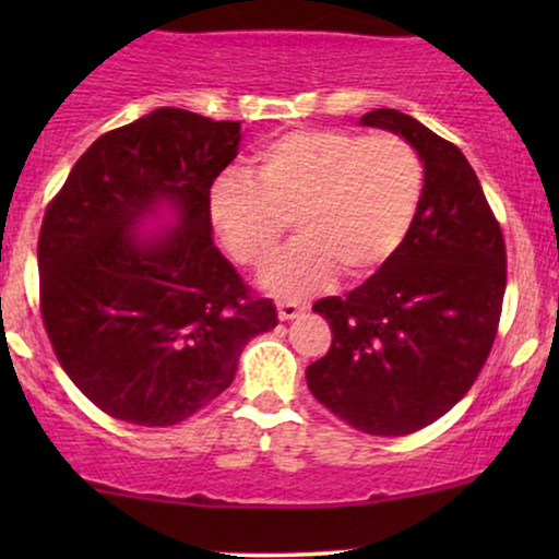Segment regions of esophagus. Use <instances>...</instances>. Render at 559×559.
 <instances>
[{
	"label": "esophagus",
	"mask_w": 559,
	"mask_h": 559,
	"mask_svg": "<svg viewBox=\"0 0 559 559\" xmlns=\"http://www.w3.org/2000/svg\"><path fill=\"white\" fill-rule=\"evenodd\" d=\"M307 307L299 305V301H278V318L281 320H294L299 316H305Z\"/></svg>",
	"instance_id": "1"
}]
</instances>
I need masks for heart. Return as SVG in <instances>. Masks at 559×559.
Segmentation results:
<instances>
[{
  "mask_svg": "<svg viewBox=\"0 0 559 559\" xmlns=\"http://www.w3.org/2000/svg\"><path fill=\"white\" fill-rule=\"evenodd\" d=\"M420 197L423 163L404 139L301 128L265 141L249 176H217L207 207L223 247L243 267L273 258L292 217L299 236L260 284L294 299L331 284L336 271L365 278L386 265L413 228Z\"/></svg>",
  "mask_w": 559,
  "mask_h": 559,
  "instance_id": "b5f03b06",
  "label": "heart"
}]
</instances>
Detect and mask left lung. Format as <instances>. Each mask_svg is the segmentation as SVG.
<instances>
[{
    "mask_svg": "<svg viewBox=\"0 0 559 559\" xmlns=\"http://www.w3.org/2000/svg\"><path fill=\"white\" fill-rule=\"evenodd\" d=\"M360 126L418 152L420 207L376 275L344 299L316 301L333 344L307 368V386L357 431L404 436L449 413L484 368L504 299V239L457 146L389 107Z\"/></svg>",
    "mask_w": 559,
    "mask_h": 559,
    "instance_id": "obj_1",
    "label": "left lung"
}]
</instances>
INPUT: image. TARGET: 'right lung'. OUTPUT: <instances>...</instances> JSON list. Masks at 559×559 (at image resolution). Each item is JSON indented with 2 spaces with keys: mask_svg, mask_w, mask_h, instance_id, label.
<instances>
[{
  "mask_svg": "<svg viewBox=\"0 0 559 559\" xmlns=\"http://www.w3.org/2000/svg\"><path fill=\"white\" fill-rule=\"evenodd\" d=\"M239 120L157 107L83 152L38 236L41 318L102 413L176 426L230 386L243 346L278 325L213 243L210 186Z\"/></svg>",
  "mask_w": 559,
  "mask_h": 559,
  "instance_id": "right-lung-1",
  "label": "right lung"
}]
</instances>
